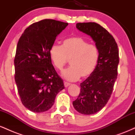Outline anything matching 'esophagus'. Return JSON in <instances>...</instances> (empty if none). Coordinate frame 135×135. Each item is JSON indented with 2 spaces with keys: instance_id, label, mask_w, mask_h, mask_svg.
<instances>
[{
  "instance_id": "34e87169",
  "label": "esophagus",
  "mask_w": 135,
  "mask_h": 135,
  "mask_svg": "<svg viewBox=\"0 0 135 135\" xmlns=\"http://www.w3.org/2000/svg\"><path fill=\"white\" fill-rule=\"evenodd\" d=\"M70 84L67 83V82H65V83H64V86H65V88L68 87V86H70Z\"/></svg>"
}]
</instances>
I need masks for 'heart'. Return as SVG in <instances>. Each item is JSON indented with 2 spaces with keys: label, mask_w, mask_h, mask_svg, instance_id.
<instances>
[{
  "label": "heart",
  "mask_w": 135,
  "mask_h": 135,
  "mask_svg": "<svg viewBox=\"0 0 135 135\" xmlns=\"http://www.w3.org/2000/svg\"><path fill=\"white\" fill-rule=\"evenodd\" d=\"M49 57L56 69L61 70L70 60V66L61 75L66 80L74 81L81 77L86 79L93 73L99 60V50L96 45L80 37H72L63 41L62 45L52 44Z\"/></svg>",
  "instance_id": "1"
}]
</instances>
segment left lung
<instances>
[{
	"label": "left lung",
	"mask_w": 135,
	"mask_h": 135,
	"mask_svg": "<svg viewBox=\"0 0 135 135\" xmlns=\"http://www.w3.org/2000/svg\"><path fill=\"white\" fill-rule=\"evenodd\" d=\"M76 28L89 35L99 50V60L95 70L80 84V93L73 102L77 112L91 115L101 110L112 94L117 77L118 46L112 35L98 23H78Z\"/></svg>",
	"instance_id": "left-lung-1"
}]
</instances>
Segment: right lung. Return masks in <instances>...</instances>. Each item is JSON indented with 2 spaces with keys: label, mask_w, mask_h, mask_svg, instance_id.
<instances>
[{
  "label": "right lung",
  "mask_w": 135,
  "mask_h": 135,
  "mask_svg": "<svg viewBox=\"0 0 135 135\" xmlns=\"http://www.w3.org/2000/svg\"><path fill=\"white\" fill-rule=\"evenodd\" d=\"M67 23L46 19L25 29L17 44L15 79L23 105L36 113L52 107L57 94L65 88L56 72L49 51Z\"/></svg>",
  "instance_id": "add662e5"
}]
</instances>
